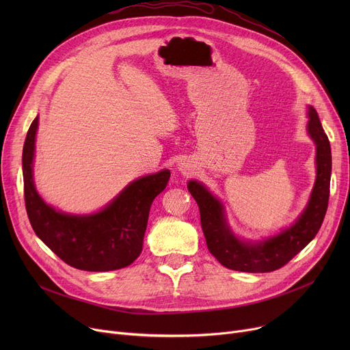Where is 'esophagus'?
Segmentation results:
<instances>
[{
	"label": "esophagus",
	"instance_id": "34e87169",
	"mask_svg": "<svg viewBox=\"0 0 350 350\" xmlns=\"http://www.w3.org/2000/svg\"><path fill=\"white\" fill-rule=\"evenodd\" d=\"M178 172H181L183 174H190L191 173V165L186 161L178 163Z\"/></svg>",
	"mask_w": 350,
	"mask_h": 350
}]
</instances>
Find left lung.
Here are the masks:
<instances>
[{
    "label": "left lung",
    "mask_w": 350,
    "mask_h": 350,
    "mask_svg": "<svg viewBox=\"0 0 350 350\" xmlns=\"http://www.w3.org/2000/svg\"><path fill=\"white\" fill-rule=\"evenodd\" d=\"M306 132L317 147L315 185L306 207L295 223L278 234L258 241L243 240L231 230L221 200L217 198L203 183L197 180L187 183V189L200 208L201 228L206 237L207 248L226 268L241 272L275 271L291 261L318 234L329 201L332 153L314 106H308Z\"/></svg>",
    "instance_id": "obj_1"
}]
</instances>
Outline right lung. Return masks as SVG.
Instances as JSON below:
<instances>
[{
	"label": "right lung",
	"instance_id": "1",
	"mask_svg": "<svg viewBox=\"0 0 350 350\" xmlns=\"http://www.w3.org/2000/svg\"><path fill=\"white\" fill-rule=\"evenodd\" d=\"M40 119L29 126L23 150L24 196L29 223L40 240L68 265L92 272L131 265L143 250L153 200L165 189L170 170L133 180L102 210L69 214L46 204L35 189L33 157Z\"/></svg>",
	"mask_w": 350,
	"mask_h": 350
}]
</instances>
